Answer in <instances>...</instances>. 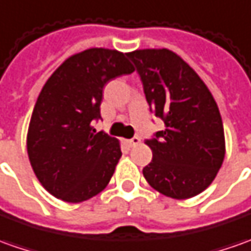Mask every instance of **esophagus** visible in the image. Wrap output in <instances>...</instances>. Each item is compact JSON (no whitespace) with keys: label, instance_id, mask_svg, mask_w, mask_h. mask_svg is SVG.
<instances>
[{"label":"esophagus","instance_id":"esophagus-1","mask_svg":"<svg viewBox=\"0 0 251 251\" xmlns=\"http://www.w3.org/2000/svg\"><path fill=\"white\" fill-rule=\"evenodd\" d=\"M140 141H141V140H140L139 136H134V137H132L130 140H127V144H129L130 147H134V146H139Z\"/></svg>","mask_w":251,"mask_h":251}]
</instances>
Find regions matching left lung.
I'll return each mask as SVG.
<instances>
[{
	"label": "left lung",
	"mask_w": 251,
	"mask_h": 251,
	"mask_svg": "<svg viewBox=\"0 0 251 251\" xmlns=\"http://www.w3.org/2000/svg\"><path fill=\"white\" fill-rule=\"evenodd\" d=\"M126 56L136 66L150 110L165 124L146 140L152 161L143 175L166 197H195L210 185L224 161L219 107L203 81L175 52L141 49Z\"/></svg>",
	"instance_id": "obj_1"
}]
</instances>
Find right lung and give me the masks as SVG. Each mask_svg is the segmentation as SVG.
Masks as SVG:
<instances>
[{"mask_svg":"<svg viewBox=\"0 0 251 251\" xmlns=\"http://www.w3.org/2000/svg\"><path fill=\"white\" fill-rule=\"evenodd\" d=\"M125 53L92 48L61 64L34 105L27 134L30 163L42 187L64 202L88 201L107 187L121 158L119 141L93 129L105 83L130 74Z\"/></svg>","mask_w":251,"mask_h":251,"instance_id":"obj_1","label":"right lung"}]
</instances>
